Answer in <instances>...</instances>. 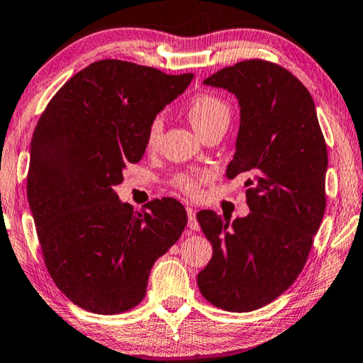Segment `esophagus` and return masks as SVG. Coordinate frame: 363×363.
Wrapping results in <instances>:
<instances>
[{"label":"esophagus","instance_id":"34e87169","mask_svg":"<svg viewBox=\"0 0 363 363\" xmlns=\"http://www.w3.org/2000/svg\"><path fill=\"white\" fill-rule=\"evenodd\" d=\"M187 216H189V223H187V227L190 230H199L200 225H199V220H196V216H195V210L192 206H187Z\"/></svg>","mask_w":363,"mask_h":363}]
</instances>
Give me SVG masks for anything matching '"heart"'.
<instances>
[{
    "label": "heart",
    "instance_id": "obj_1",
    "mask_svg": "<svg viewBox=\"0 0 363 363\" xmlns=\"http://www.w3.org/2000/svg\"><path fill=\"white\" fill-rule=\"evenodd\" d=\"M187 116L189 121L192 123V126L195 128V131L201 136V134L211 130V128L229 125L230 108L227 106V102L220 99V97L201 93L194 96L187 104ZM162 133L163 121L157 116V118L150 123L149 131H147V147H149V149H153V147L158 145ZM177 186H179L186 194H199V179L194 176H181L179 179H177Z\"/></svg>",
    "mask_w": 363,
    "mask_h": 363
}]
</instances>
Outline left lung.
I'll use <instances>...</instances> for the list:
<instances>
[{
	"label": "left lung",
	"mask_w": 363,
	"mask_h": 363,
	"mask_svg": "<svg viewBox=\"0 0 363 363\" xmlns=\"http://www.w3.org/2000/svg\"><path fill=\"white\" fill-rule=\"evenodd\" d=\"M203 84L237 97L240 128L227 179L248 176L250 214H196L213 257L196 275L200 293L219 309L250 312L272 303L296 280L325 213L328 153L315 104L284 67L243 60Z\"/></svg>",
	"instance_id": "8db88e82"
}]
</instances>
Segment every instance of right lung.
I'll return each instance as SVG.
<instances>
[{
    "label": "right lung",
    "instance_id": "add662e5",
    "mask_svg": "<svg viewBox=\"0 0 363 363\" xmlns=\"http://www.w3.org/2000/svg\"><path fill=\"white\" fill-rule=\"evenodd\" d=\"M192 79L194 73L97 60L40 116L30 144L28 205L48 272L84 311L112 315L138 306L153 262L187 224L177 200H152L136 211L115 186L145 153L150 123Z\"/></svg>",
    "mask_w": 363,
    "mask_h": 363
}]
</instances>
